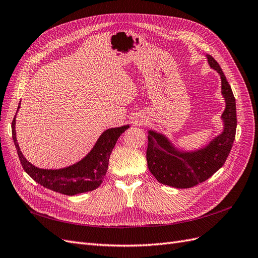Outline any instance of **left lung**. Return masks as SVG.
Masks as SVG:
<instances>
[{
	"instance_id": "left-lung-1",
	"label": "left lung",
	"mask_w": 258,
	"mask_h": 258,
	"mask_svg": "<svg viewBox=\"0 0 258 258\" xmlns=\"http://www.w3.org/2000/svg\"><path fill=\"white\" fill-rule=\"evenodd\" d=\"M207 58L210 67L221 75L222 93L226 101V108L222 115L224 131L208 146L190 153L176 151L166 137L155 131H148L147 167L158 182L175 188H190L207 181L222 168L235 141L236 99L220 64L210 54H207Z\"/></svg>"
}]
</instances>
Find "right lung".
<instances>
[{
	"instance_id": "obj_1",
	"label": "right lung",
	"mask_w": 258,
	"mask_h": 258,
	"mask_svg": "<svg viewBox=\"0 0 258 258\" xmlns=\"http://www.w3.org/2000/svg\"><path fill=\"white\" fill-rule=\"evenodd\" d=\"M19 108H17V112ZM15 119H16V115L12 121L13 140L23 170L35 182L46 187V188L68 195V196L91 191L100 186L106 173L108 160H110L111 153L117 140L121 134H123L124 130L129 128V126H122L119 128L105 130L100 136L90 153L80 162L63 169L46 170L34 167L23 157L17 143L16 131H15V121L16 120Z\"/></svg>"
}]
</instances>
